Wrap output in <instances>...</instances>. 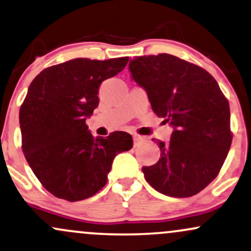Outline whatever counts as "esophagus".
<instances>
[{"instance_id": "34e87169", "label": "esophagus", "mask_w": 251, "mask_h": 251, "mask_svg": "<svg viewBox=\"0 0 251 251\" xmlns=\"http://www.w3.org/2000/svg\"><path fill=\"white\" fill-rule=\"evenodd\" d=\"M143 142H146V138L141 137V136H134V146L135 147H138L141 146Z\"/></svg>"}]
</instances>
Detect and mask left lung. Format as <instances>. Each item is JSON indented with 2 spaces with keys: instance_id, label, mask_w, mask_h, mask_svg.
<instances>
[{
  "instance_id": "left-lung-1",
  "label": "left lung",
  "mask_w": 251,
  "mask_h": 251,
  "mask_svg": "<svg viewBox=\"0 0 251 251\" xmlns=\"http://www.w3.org/2000/svg\"><path fill=\"white\" fill-rule=\"evenodd\" d=\"M129 69L152 111L174 126L169 142L157 141L161 157L142 168L144 177L167 196L196 195L216 178L230 149L228 100L207 70L176 56H136Z\"/></svg>"
}]
</instances>
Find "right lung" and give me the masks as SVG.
I'll use <instances>...</instances> for the list:
<instances>
[{"label": "right lung", "mask_w": 251, "mask_h": 251, "mask_svg": "<svg viewBox=\"0 0 251 251\" xmlns=\"http://www.w3.org/2000/svg\"><path fill=\"white\" fill-rule=\"evenodd\" d=\"M128 61L74 58L43 69L29 85L20 108L23 154L58 199L76 202L95 195L107 183L115 156L132 148L128 132L95 137L85 123L99 105L100 85Z\"/></svg>", "instance_id": "obj_1"}]
</instances>
